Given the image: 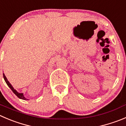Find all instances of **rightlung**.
<instances>
[{"instance_id": "1", "label": "right lung", "mask_w": 126, "mask_h": 126, "mask_svg": "<svg viewBox=\"0 0 126 126\" xmlns=\"http://www.w3.org/2000/svg\"><path fill=\"white\" fill-rule=\"evenodd\" d=\"M3 79H4L6 83L7 84V85L8 86V87L10 88V89L12 90V91L13 92H14V93L15 94V95L17 96L20 99H21V100H28V99H26V98H25V96H23V93H18V92H17V91L16 90H15L14 88V87H12V85L10 83V82H8V80H7V77H5V75L4 74H3Z\"/></svg>"}]
</instances>
